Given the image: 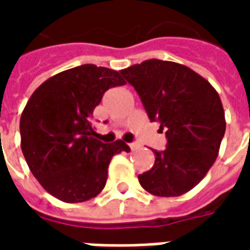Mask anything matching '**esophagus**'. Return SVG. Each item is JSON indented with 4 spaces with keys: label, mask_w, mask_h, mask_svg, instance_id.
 Segmentation results:
<instances>
[{
    "label": "esophagus",
    "mask_w": 250,
    "mask_h": 250,
    "mask_svg": "<svg viewBox=\"0 0 250 250\" xmlns=\"http://www.w3.org/2000/svg\"><path fill=\"white\" fill-rule=\"evenodd\" d=\"M128 146H130L131 150H135V148H138V147H139V145H138V143H130Z\"/></svg>",
    "instance_id": "1"
}]
</instances>
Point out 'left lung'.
<instances>
[{
	"label": "left lung",
	"mask_w": 250,
	"mask_h": 250,
	"mask_svg": "<svg viewBox=\"0 0 250 250\" xmlns=\"http://www.w3.org/2000/svg\"><path fill=\"white\" fill-rule=\"evenodd\" d=\"M120 73L167 138L165 151L154 150L151 170L138 175L142 188L158 197L188 193L218 157L226 128L220 95L197 72L174 62L152 59Z\"/></svg>",
	"instance_id": "left-lung-1"
}]
</instances>
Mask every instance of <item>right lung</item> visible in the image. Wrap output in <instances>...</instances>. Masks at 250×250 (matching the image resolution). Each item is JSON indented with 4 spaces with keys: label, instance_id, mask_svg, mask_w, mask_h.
<instances>
[{
    "label": "right lung",
    "instance_id": "1",
    "mask_svg": "<svg viewBox=\"0 0 250 250\" xmlns=\"http://www.w3.org/2000/svg\"><path fill=\"white\" fill-rule=\"evenodd\" d=\"M120 73L84 64L66 69L32 93L20 120L21 150L35 178L66 204L95 198L105 186L114 155L128 152L123 141L103 143L91 125L93 109Z\"/></svg>",
    "mask_w": 250,
    "mask_h": 250
}]
</instances>
